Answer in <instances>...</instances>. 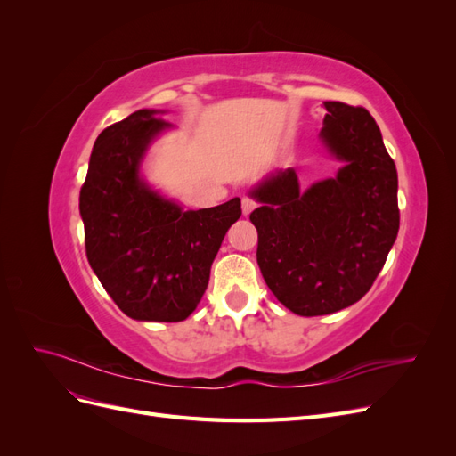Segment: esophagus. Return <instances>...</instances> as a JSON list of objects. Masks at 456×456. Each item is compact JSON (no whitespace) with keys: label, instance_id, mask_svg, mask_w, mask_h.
Wrapping results in <instances>:
<instances>
[{"label":"esophagus","instance_id":"obj_1","mask_svg":"<svg viewBox=\"0 0 456 456\" xmlns=\"http://www.w3.org/2000/svg\"><path fill=\"white\" fill-rule=\"evenodd\" d=\"M255 207H256V201H255L253 198L245 196V198L241 200V209H243V215H251V213L255 211Z\"/></svg>","mask_w":456,"mask_h":456}]
</instances>
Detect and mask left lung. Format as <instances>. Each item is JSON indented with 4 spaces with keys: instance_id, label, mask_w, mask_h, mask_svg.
<instances>
[{
    "instance_id": "8db88e82",
    "label": "left lung",
    "mask_w": 456,
    "mask_h": 456,
    "mask_svg": "<svg viewBox=\"0 0 456 456\" xmlns=\"http://www.w3.org/2000/svg\"><path fill=\"white\" fill-rule=\"evenodd\" d=\"M322 139L346 165L300 191L295 169L262 183L249 215L270 291L298 315L352 306L380 273L399 230L397 171L363 106L323 102Z\"/></svg>"
}]
</instances>
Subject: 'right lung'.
Returning a JSON list of instances; mask_svg holds the SVG:
<instances>
[{
    "label": "right lung",
    "instance_id": "add662e5",
    "mask_svg": "<svg viewBox=\"0 0 456 456\" xmlns=\"http://www.w3.org/2000/svg\"><path fill=\"white\" fill-rule=\"evenodd\" d=\"M165 127L156 110L106 127L91 151L79 213L89 265L118 308L133 320L173 323L200 305L241 201L183 211L142 184L141 158Z\"/></svg>",
    "mask_w": 456,
    "mask_h": 456
}]
</instances>
